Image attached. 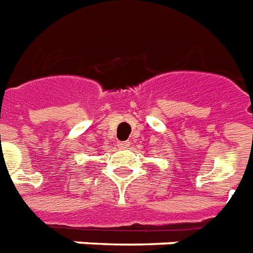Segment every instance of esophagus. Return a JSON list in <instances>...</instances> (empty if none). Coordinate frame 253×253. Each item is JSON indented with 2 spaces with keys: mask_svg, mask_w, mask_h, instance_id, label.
Listing matches in <instances>:
<instances>
[{
  "mask_svg": "<svg viewBox=\"0 0 253 253\" xmlns=\"http://www.w3.org/2000/svg\"><path fill=\"white\" fill-rule=\"evenodd\" d=\"M117 147H119L120 149H126L129 147V143L128 141H120L119 144H117Z\"/></svg>",
  "mask_w": 253,
  "mask_h": 253,
  "instance_id": "1",
  "label": "esophagus"
}]
</instances>
